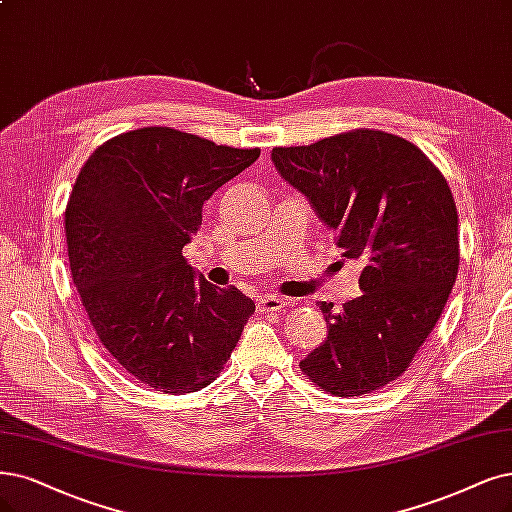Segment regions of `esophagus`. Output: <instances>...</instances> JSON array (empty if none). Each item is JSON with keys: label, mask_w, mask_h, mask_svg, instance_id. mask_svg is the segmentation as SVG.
I'll list each match as a JSON object with an SVG mask.
<instances>
[{"label": "esophagus", "mask_w": 512, "mask_h": 512, "mask_svg": "<svg viewBox=\"0 0 512 512\" xmlns=\"http://www.w3.org/2000/svg\"><path fill=\"white\" fill-rule=\"evenodd\" d=\"M287 306V301L280 295H263L257 299V310L259 312H280Z\"/></svg>", "instance_id": "esophagus-1"}]
</instances>
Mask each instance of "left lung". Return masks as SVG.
Masks as SVG:
<instances>
[{
  "mask_svg": "<svg viewBox=\"0 0 512 512\" xmlns=\"http://www.w3.org/2000/svg\"><path fill=\"white\" fill-rule=\"evenodd\" d=\"M272 162L342 255L363 263L361 297L342 310L318 304L329 335L299 367L333 396L380 390L407 371L458 276V208L447 179L420 147L373 128L274 147Z\"/></svg>",
  "mask_w": 512,
  "mask_h": 512,
  "instance_id": "left-lung-1",
  "label": "left lung"
}]
</instances>
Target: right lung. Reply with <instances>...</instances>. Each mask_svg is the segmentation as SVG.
Wrapping results in <instances>:
<instances>
[{
	"label": "right lung",
	"mask_w": 512,
	"mask_h": 512,
	"mask_svg": "<svg viewBox=\"0 0 512 512\" xmlns=\"http://www.w3.org/2000/svg\"><path fill=\"white\" fill-rule=\"evenodd\" d=\"M259 158L168 126L92 151L71 189L65 236L73 285L118 365L164 394L211 384L232 356L251 297L196 276L183 246L202 204Z\"/></svg>",
	"instance_id": "obj_1"
}]
</instances>
